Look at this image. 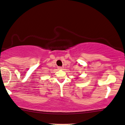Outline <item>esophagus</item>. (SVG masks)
Listing matches in <instances>:
<instances>
[{"label": "esophagus", "mask_w": 125, "mask_h": 125, "mask_svg": "<svg viewBox=\"0 0 125 125\" xmlns=\"http://www.w3.org/2000/svg\"><path fill=\"white\" fill-rule=\"evenodd\" d=\"M58 68L59 70H63V67H58Z\"/></svg>", "instance_id": "obj_1"}]
</instances>
